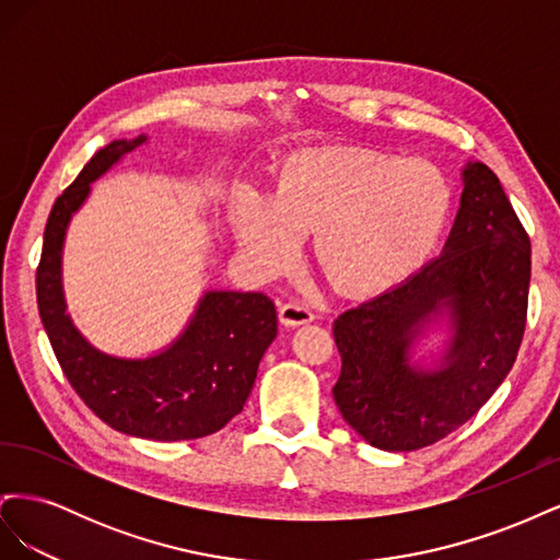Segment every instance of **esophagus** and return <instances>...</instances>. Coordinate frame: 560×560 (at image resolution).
I'll return each instance as SVG.
<instances>
[{
  "label": "esophagus",
  "mask_w": 560,
  "mask_h": 560,
  "mask_svg": "<svg viewBox=\"0 0 560 560\" xmlns=\"http://www.w3.org/2000/svg\"><path fill=\"white\" fill-rule=\"evenodd\" d=\"M315 315L308 306H303L299 301H290V303H282L280 306V322L284 327H299V325H308L313 322Z\"/></svg>",
  "instance_id": "34e87169"
}]
</instances>
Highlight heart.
I'll return each mask as SVG.
<instances>
[{"mask_svg":"<svg viewBox=\"0 0 560 560\" xmlns=\"http://www.w3.org/2000/svg\"><path fill=\"white\" fill-rule=\"evenodd\" d=\"M451 186L430 163L319 151L280 182L276 196L243 189L233 224L245 261L264 278L290 270L303 235L346 292H381L430 257L448 222Z\"/></svg>","mask_w":560,"mask_h":560,"instance_id":"b5f03b06","label":"heart"}]
</instances>
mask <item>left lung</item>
Returning a JSON list of instances; mask_svg holds the SVG:
<instances>
[{"mask_svg": "<svg viewBox=\"0 0 560 560\" xmlns=\"http://www.w3.org/2000/svg\"><path fill=\"white\" fill-rule=\"evenodd\" d=\"M530 284V241L488 165L463 167L460 210L436 259L334 322L341 376L334 399L381 451H418L477 413L516 362ZM446 320L430 365L412 360Z\"/></svg>", "mask_w": 560, "mask_h": 560, "instance_id": "8db88e82", "label": "left lung"}]
</instances>
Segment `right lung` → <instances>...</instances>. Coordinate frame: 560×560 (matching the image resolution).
Masks as SVG:
<instances>
[{"label":"right lung","instance_id":"add662e5","mask_svg":"<svg viewBox=\"0 0 560 560\" xmlns=\"http://www.w3.org/2000/svg\"><path fill=\"white\" fill-rule=\"evenodd\" d=\"M147 140L109 142L56 200L44 231L37 303L67 381L100 420L138 439L182 442L222 430L243 411L264 352L278 336V315L261 292L210 290L175 341L149 358L97 350L74 327L62 292L67 226L91 184Z\"/></svg>","mask_w":560,"mask_h":560}]
</instances>
